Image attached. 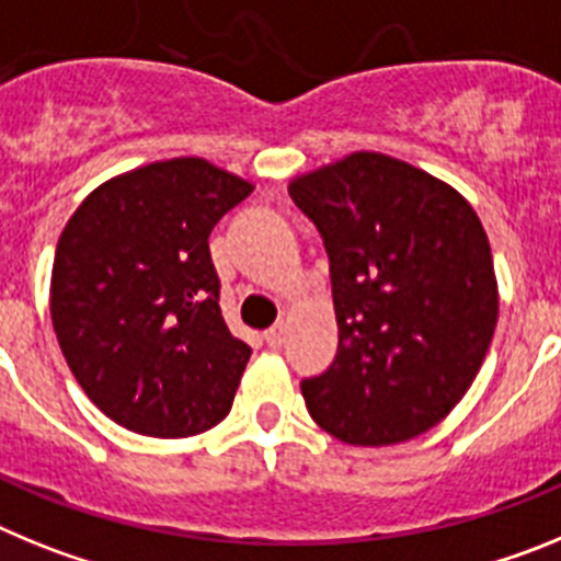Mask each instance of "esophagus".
Returning a JSON list of instances; mask_svg holds the SVG:
<instances>
[{
	"mask_svg": "<svg viewBox=\"0 0 561 561\" xmlns=\"http://www.w3.org/2000/svg\"><path fill=\"white\" fill-rule=\"evenodd\" d=\"M264 340H266V345H270V348H280V345H284V342H286V325L284 323H275L270 331H266Z\"/></svg>",
	"mask_w": 561,
	"mask_h": 561,
	"instance_id": "esophagus-1",
	"label": "esophagus"
}]
</instances>
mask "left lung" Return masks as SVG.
Masks as SVG:
<instances>
[{
    "label": "left lung",
    "instance_id": "8db88e82",
    "mask_svg": "<svg viewBox=\"0 0 561 561\" xmlns=\"http://www.w3.org/2000/svg\"><path fill=\"white\" fill-rule=\"evenodd\" d=\"M289 196L323 238L340 325L329 370L300 381L311 419L354 447L427 433L472 388L497 325L478 213L374 151L297 176Z\"/></svg>",
    "mask_w": 561,
    "mask_h": 561
}]
</instances>
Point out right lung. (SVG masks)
Segmentation results:
<instances>
[{
    "label": "right lung",
    "instance_id": "obj_1",
    "mask_svg": "<svg viewBox=\"0 0 561 561\" xmlns=\"http://www.w3.org/2000/svg\"><path fill=\"white\" fill-rule=\"evenodd\" d=\"M252 193L199 157L103 182L64 227L49 314L83 393L131 433L187 438L232 408L252 348L221 317L210 232Z\"/></svg>",
    "mask_w": 561,
    "mask_h": 561
}]
</instances>
